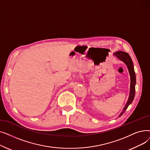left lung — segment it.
<instances>
[{
	"mask_svg": "<svg viewBox=\"0 0 150 150\" xmlns=\"http://www.w3.org/2000/svg\"><path fill=\"white\" fill-rule=\"evenodd\" d=\"M114 56L117 57L120 60L123 61L125 64L127 65V68L129 71V74L130 75V80H131V83H130V90H129V97L128 99V101L126 103L125 107L123 108L122 111L119 115V117H121L123 114L125 112L128 107V106L132 103L134 98L135 96V86H136V74L134 72V65H133V62L132 61L129 57V55L125 52L122 51H117L115 53H113Z\"/></svg>",
	"mask_w": 150,
	"mask_h": 150,
	"instance_id": "8db88e82",
	"label": "left lung"
}]
</instances>
